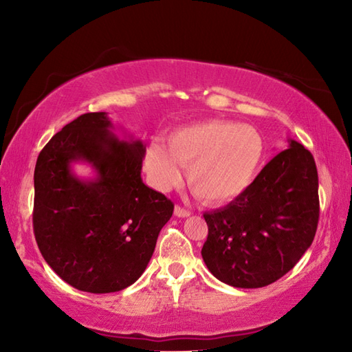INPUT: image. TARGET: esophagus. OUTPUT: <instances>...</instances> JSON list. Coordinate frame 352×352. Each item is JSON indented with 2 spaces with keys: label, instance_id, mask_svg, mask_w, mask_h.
<instances>
[{
  "label": "esophagus",
  "instance_id": "1",
  "mask_svg": "<svg viewBox=\"0 0 352 352\" xmlns=\"http://www.w3.org/2000/svg\"><path fill=\"white\" fill-rule=\"evenodd\" d=\"M174 214L177 216V218H188V216H190V212L188 210V208H184L182 206H175Z\"/></svg>",
  "mask_w": 352,
  "mask_h": 352
}]
</instances>
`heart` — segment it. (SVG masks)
Masks as SVG:
<instances>
[{
	"label": "heart",
	"mask_w": 352,
	"mask_h": 352,
	"mask_svg": "<svg viewBox=\"0 0 352 352\" xmlns=\"http://www.w3.org/2000/svg\"><path fill=\"white\" fill-rule=\"evenodd\" d=\"M265 157V140L250 125L210 119L175 130L168 148L153 144L145 164L159 189H169L188 168V184L195 197L222 204L241 197L250 188Z\"/></svg>",
	"instance_id": "heart-1"
}]
</instances>
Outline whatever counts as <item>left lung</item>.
Returning a JSON list of instances; mask_svg holds the SVG:
<instances>
[{
    "instance_id": "left-lung-1",
    "label": "left lung",
    "mask_w": 352,
    "mask_h": 352,
    "mask_svg": "<svg viewBox=\"0 0 352 352\" xmlns=\"http://www.w3.org/2000/svg\"><path fill=\"white\" fill-rule=\"evenodd\" d=\"M318 169L296 140L260 170L241 197L204 213L201 256L216 278L233 287H265L294 267L315 239Z\"/></svg>"
}]
</instances>
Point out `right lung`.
<instances>
[{
  "mask_svg": "<svg viewBox=\"0 0 352 352\" xmlns=\"http://www.w3.org/2000/svg\"><path fill=\"white\" fill-rule=\"evenodd\" d=\"M106 111L85 113L51 138L34 168L33 230L45 261L63 281L110 294L136 281L174 204L140 177L145 146L119 140ZM72 161L97 170L72 174Z\"/></svg>",
  "mask_w": 352,
  "mask_h": 352,
  "instance_id": "right-lung-1",
  "label": "right lung"
}]
</instances>
